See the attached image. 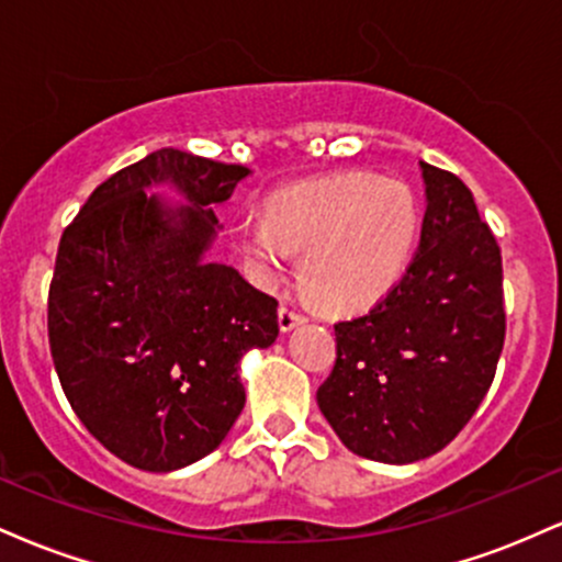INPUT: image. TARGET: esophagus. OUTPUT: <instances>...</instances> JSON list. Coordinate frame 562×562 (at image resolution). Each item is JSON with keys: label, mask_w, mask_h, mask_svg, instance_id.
<instances>
[{"label": "esophagus", "mask_w": 562, "mask_h": 562, "mask_svg": "<svg viewBox=\"0 0 562 562\" xmlns=\"http://www.w3.org/2000/svg\"><path fill=\"white\" fill-rule=\"evenodd\" d=\"M277 319H280L282 333L293 330L295 325H301V322H306V317H303V314L299 312V308H295V306H288V303H282L280 312H277Z\"/></svg>", "instance_id": "obj_1"}]
</instances>
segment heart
I'll return each instance as SVG.
<instances>
[{
    "label": "heart",
    "instance_id": "heart-1",
    "mask_svg": "<svg viewBox=\"0 0 562 562\" xmlns=\"http://www.w3.org/2000/svg\"><path fill=\"white\" fill-rule=\"evenodd\" d=\"M415 195L375 173H338L277 190L263 222L245 218L235 240L250 272L267 285L288 256H301V282L319 306L353 312L396 285L415 250Z\"/></svg>",
    "mask_w": 562,
    "mask_h": 562
}]
</instances>
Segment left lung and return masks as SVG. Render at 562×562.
<instances>
[{
	"instance_id": "left-lung-1",
	"label": "left lung",
	"mask_w": 562,
	"mask_h": 562,
	"mask_svg": "<svg viewBox=\"0 0 562 562\" xmlns=\"http://www.w3.org/2000/svg\"><path fill=\"white\" fill-rule=\"evenodd\" d=\"M420 245L367 314L335 325L317 404L353 454L406 465L441 451L492 385L505 346L502 254L473 192L423 164Z\"/></svg>"
}]
</instances>
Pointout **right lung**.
<instances>
[{
    "label": "right lung",
    "mask_w": 562,
    "mask_h": 562,
    "mask_svg": "<svg viewBox=\"0 0 562 562\" xmlns=\"http://www.w3.org/2000/svg\"><path fill=\"white\" fill-rule=\"evenodd\" d=\"M245 166L150 153L89 195L57 248L49 351L68 404L119 460L169 473L211 454L245 406L240 359L274 344L277 299L205 263ZM169 181V210L144 190Z\"/></svg>",
    "instance_id": "1"
}]
</instances>
